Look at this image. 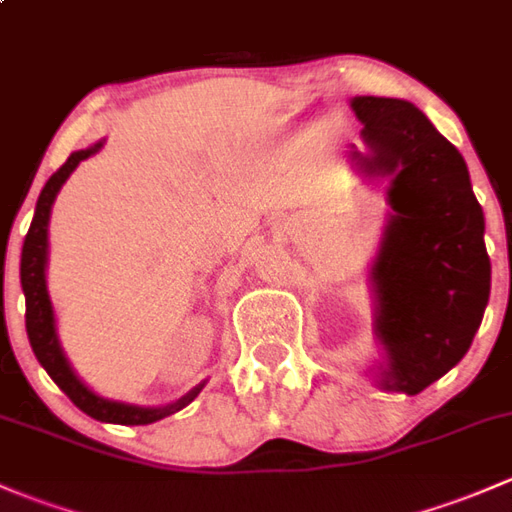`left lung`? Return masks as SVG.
<instances>
[{
    "label": "left lung",
    "mask_w": 512,
    "mask_h": 512,
    "mask_svg": "<svg viewBox=\"0 0 512 512\" xmlns=\"http://www.w3.org/2000/svg\"><path fill=\"white\" fill-rule=\"evenodd\" d=\"M371 156L354 158L388 175L393 217L373 263L376 332L388 354L381 386L415 395L469 351L491 295L483 210L456 148L410 102L354 97Z\"/></svg>",
    "instance_id": "left-lung-1"
}]
</instances>
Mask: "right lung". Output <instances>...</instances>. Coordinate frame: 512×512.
Listing matches in <instances>:
<instances>
[{
	"mask_svg": "<svg viewBox=\"0 0 512 512\" xmlns=\"http://www.w3.org/2000/svg\"><path fill=\"white\" fill-rule=\"evenodd\" d=\"M102 148L100 144L85 148V151L70 153L68 161L60 166L56 173L48 178L46 188L41 190L36 202L34 222H31L29 234L24 239V249H21V288H24L26 298V334H29L31 349H34L38 364L46 368L48 376L56 381V386L73 400L82 412L100 422H114V425H151V422L163 420V417L173 415V412L183 410L197 398L202 386L192 388L188 395H183L175 403L166 405V408H139V405H124L114 403V400H104L100 395L92 393L85 383L75 376L70 368L68 359H65L63 349L58 344L56 334V320H53V307L51 298L46 290V251H48V217H51V205L56 200L60 185L68 180V175L78 168L80 161L90 158Z\"/></svg>",
	"mask_w": 512,
	"mask_h": 512,
	"instance_id": "right-lung-1",
	"label": "right lung"
}]
</instances>
